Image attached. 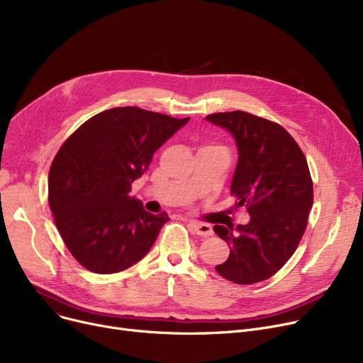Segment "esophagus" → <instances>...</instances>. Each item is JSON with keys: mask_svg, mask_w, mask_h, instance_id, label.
Wrapping results in <instances>:
<instances>
[{"mask_svg": "<svg viewBox=\"0 0 363 363\" xmlns=\"http://www.w3.org/2000/svg\"><path fill=\"white\" fill-rule=\"evenodd\" d=\"M194 233L200 237H211L213 234V228L208 223H196V222H189Z\"/></svg>", "mask_w": 363, "mask_h": 363, "instance_id": "esophagus-1", "label": "esophagus"}]
</instances>
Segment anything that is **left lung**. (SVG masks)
<instances>
[{
	"label": "left lung",
	"mask_w": 363,
	"mask_h": 363,
	"mask_svg": "<svg viewBox=\"0 0 363 363\" xmlns=\"http://www.w3.org/2000/svg\"><path fill=\"white\" fill-rule=\"evenodd\" d=\"M206 121L231 133L238 162L231 182L249 223L215 225L230 245L216 266L225 279L249 285L271 278L296 252L313 206V184L303 151L281 125L245 111L215 113Z\"/></svg>",
	"instance_id": "8db88e82"
}]
</instances>
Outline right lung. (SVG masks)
Here are the masks:
<instances>
[{
	"mask_svg": "<svg viewBox=\"0 0 363 363\" xmlns=\"http://www.w3.org/2000/svg\"><path fill=\"white\" fill-rule=\"evenodd\" d=\"M189 118L114 107L76 129L48 174V203L72 256L95 274L121 272L155 244L166 213L152 215L130 197L132 182Z\"/></svg>",
	"mask_w": 363,
	"mask_h": 363,
	"instance_id": "1",
	"label": "right lung"
}]
</instances>
